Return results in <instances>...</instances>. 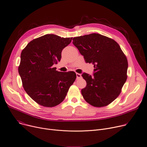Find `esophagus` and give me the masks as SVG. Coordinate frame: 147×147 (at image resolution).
Instances as JSON below:
<instances>
[{
    "instance_id": "obj_1",
    "label": "esophagus",
    "mask_w": 147,
    "mask_h": 147,
    "mask_svg": "<svg viewBox=\"0 0 147 147\" xmlns=\"http://www.w3.org/2000/svg\"><path fill=\"white\" fill-rule=\"evenodd\" d=\"M76 77H77V79H79V78H80L82 77V75L80 74L77 73H76Z\"/></svg>"
}]
</instances>
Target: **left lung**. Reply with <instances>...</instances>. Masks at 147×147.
Listing matches in <instances>:
<instances>
[{
	"label": "left lung",
	"instance_id": "left-lung-1",
	"mask_svg": "<svg viewBox=\"0 0 147 147\" xmlns=\"http://www.w3.org/2000/svg\"><path fill=\"white\" fill-rule=\"evenodd\" d=\"M73 40L86 63L94 67L93 76L82 75L87 83L82 90L84 100L97 107L109 105L119 95L127 80L126 56L113 39L98 33L74 37Z\"/></svg>",
	"mask_w": 147,
	"mask_h": 147
}]
</instances>
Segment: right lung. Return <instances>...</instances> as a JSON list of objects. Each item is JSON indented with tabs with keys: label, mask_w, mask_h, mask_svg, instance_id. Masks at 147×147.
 <instances>
[{
	"label": "right lung",
	"mask_w": 147,
	"mask_h": 147,
	"mask_svg": "<svg viewBox=\"0 0 147 147\" xmlns=\"http://www.w3.org/2000/svg\"><path fill=\"white\" fill-rule=\"evenodd\" d=\"M72 38L47 34L33 40L22 50L19 73L25 91L37 104L47 107L59 105L74 82L75 72L58 71L53 66L60 61L63 49Z\"/></svg>",
	"instance_id": "1"
}]
</instances>
